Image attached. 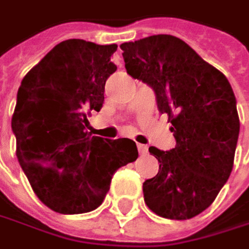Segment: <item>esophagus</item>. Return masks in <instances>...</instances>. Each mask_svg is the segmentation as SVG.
Returning <instances> with one entry per match:
<instances>
[{"instance_id":"esophagus-1","label":"esophagus","mask_w":249,"mask_h":249,"mask_svg":"<svg viewBox=\"0 0 249 249\" xmlns=\"http://www.w3.org/2000/svg\"><path fill=\"white\" fill-rule=\"evenodd\" d=\"M138 152H139V155H146L147 153V146L138 143Z\"/></svg>"}]
</instances>
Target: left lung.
<instances>
[{
  "label": "left lung",
  "instance_id": "obj_1",
  "mask_svg": "<svg viewBox=\"0 0 249 249\" xmlns=\"http://www.w3.org/2000/svg\"><path fill=\"white\" fill-rule=\"evenodd\" d=\"M120 47L126 72L153 88L177 142L168 152L149 147L160 166L143 182L145 203L166 219L195 217L213 203L232 170L240 120L231 85L176 36L156 35Z\"/></svg>",
  "mask_w": 249,
  "mask_h": 249
}]
</instances>
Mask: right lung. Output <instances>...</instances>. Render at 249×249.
<instances>
[{
	"mask_svg": "<svg viewBox=\"0 0 249 249\" xmlns=\"http://www.w3.org/2000/svg\"><path fill=\"white\" fill-rule=\"evenodd\" d=\"M117 44L61 41L26 73L12 115L17 157L30 187L51 211L79 214L106 198L114 173L135 161L128 138L103 139L85 128L100 111L104 85L117 71Z\"/></svg>",
	"mask_w": 249,
	"mask_h": 249,
	"instance_id": "1",
	"label": "right lung"
}]
</instances>
